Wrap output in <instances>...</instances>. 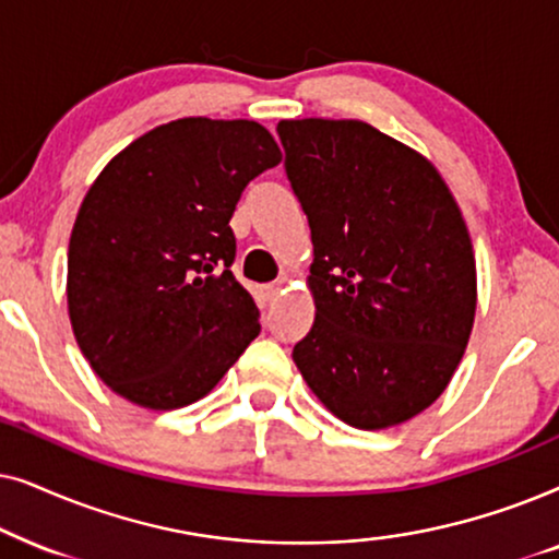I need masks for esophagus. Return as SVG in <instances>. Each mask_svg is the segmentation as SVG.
I'll list each match as a JSON object with an SVG mask.
<instances>
[{
    "instance_id": "34e87169",
    "label": "esophagus",
    "mask_w": 559,
    "mask_h": 559,
    "mask_svg": "<svg viewBox=\"0 0 559 559\" xmlns=\"http://www.w3.org/2000/svg\"><path fill=\"white\" fill-rule=\"evenodd\" d=\"M281 294H284V286H281V284L263 286V299H265V301H275Z\"/></svg>"
}]
</instances>
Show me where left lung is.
Wrapping results in <instances>:
<instances>
[{"label":"left lung","instance_id":"8db88e82","mask_svg":"<svg viewBox=\"0 0 559 559\" xmlns=\"http://www.w3.org/2000/svg\"><path fill=\"white\" fill-rule=\"evenodd\" d=\"M311 229L314 324L294 362L326 412L389 429L429 408L463 360L478 275L435 163L360 119H281Z\"/></svg>","mask_w":559,"mask_h":559}]
</instances>
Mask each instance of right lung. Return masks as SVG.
<instances>
[{
    "label": "right lung",
    "mask_w": 559,
    "mask_h": 559,
    "mask_svg": "<svg viewBox=\"0 0 559 559\" xmlns=\"http://www.w3.org/2000/svg\"><path fill=\"white\" fill-rule=\"evenodd\" d=\"M281 147L252 119L183 117L119 151L79 206L66 299L73 337L117 396L170 412L204 399L258 337L229 219Z\"/></svg>",
    "instance_id": "add662e5"
}]
</instances>
